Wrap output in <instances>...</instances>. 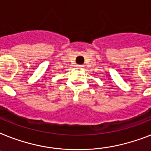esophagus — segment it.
Here are the masks:
<instances>
[{
	"label": "esophagus",
	"instance_id": "1",
	"mask_svg": "<svg viewBox=\"0 0 151 151\" xmlns=\"http://www.w3.org/2000/svg\"><path fill=\"white\" fill-rule=\"evenodd\" d=\"M76 67H78V68H81V67H84V66H83V65H77Z\"/></svg>",
	"mask_w": 151,
	"mask_h": 151
}]
</instances>
